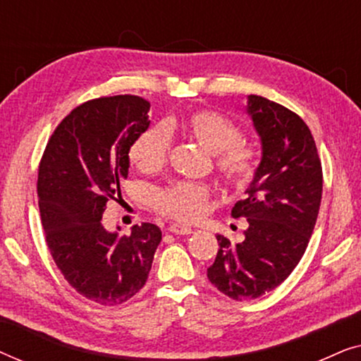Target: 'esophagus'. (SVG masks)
<instances>
[{
  "instance_id": "1",
  "label": "esophagus",
  "mask_w": 361,
  "mask_h": 361,
  "mask_svg": "<svg viewBox=\"0 0 361 361\" xmlns=\"http://www.w3.org/2000/svg\"><path fill=\"white\" fill-rule=\"evenodd\" d=\"M169 231H171V233H174V235H190L192 228H190V226H185L182 224H172L169 226Z\"/></svg>"
}]
</instances>
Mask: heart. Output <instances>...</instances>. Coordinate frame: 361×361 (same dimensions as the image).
I'll list each match as a JSON object with an SVG mask.
<instances>
[{
    "mask_svg": "<svg viewBox=\"0 0 361 361\" xmlns=\"http://www.w3.org/2000/svg\"><path fill=\"white\" fill-rule=\"evenodd\" d=\"M171 131H180L214 154L221 179L236 190H245L259 169L256 147L243 140V131L228 116L214 110H195L164 126H151L136 136L130 147V161L142 172H156L166 164L171 147ZM210 189L204 184L176 182L157 192L156 209L171 219L194 221L207 209Z\"/></svg>",
    "mask_w": 361,
    "mask_h": 361,
    "instance_id": "heart-1",
    "label": "heart"
}]
</instances>
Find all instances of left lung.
<instances>
[{
	"label": "left lung",
	"mask_w": 361,
	"mask_h": 361,
	"mask_svg": "<svg viewBox=\"0 0 361 361\" xmlns=\"http://www.w3.org/2000/svg\"><path fill=\"white\" fill-rule=\"evenodd\" d=\"M263 157L245 200L231 209L248 228L241 243L216 235L220 250L207 278L220 293L245 302L288 279L302 258L322 199V164L302 118L264 97H248Z\"/></svg>",
	"instance_id": "1"
}]
</instances>
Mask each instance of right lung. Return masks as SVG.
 <instances>
[{
	"mask_svg": "<svg viewBox=\"0 0 361 361\" xmlns=\"http://www.w3.org/2000/svg\"><path fill=\"white\" fill-rule=\"evenodd\" d=\"M149 106L136 95L82 103L59 123L39 162L47 248L67 283L100 305H120L140 293L162 240L152 224L135 225L123 236L102 224L108 200L121 195L128 152L149 126Z\"/></svg>",
	"mask_w": 361,
	"mask_h": 361,
	"instance_id": "1",
	"label": "right lung"
}]
</instances>
